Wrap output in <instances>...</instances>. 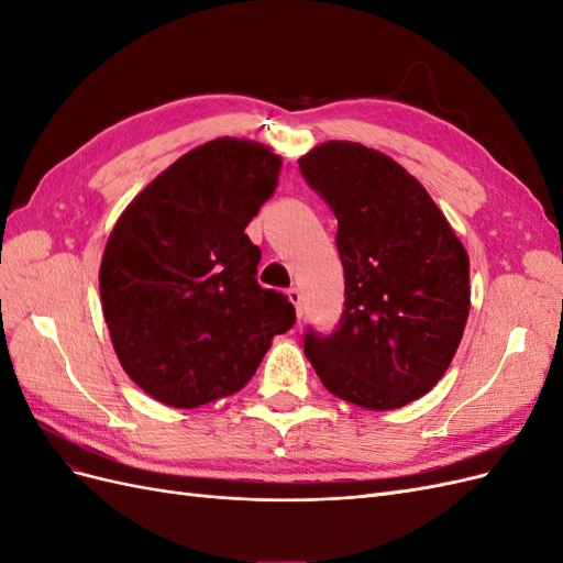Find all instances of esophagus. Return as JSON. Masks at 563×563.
I'll use <instances>...</instances> for the list:
<instances>
[{"label":"esophagus","instance_id":"34e87169","mask_svg":"<svg viewBox=\"0 0 563 563\" xmlns=\"http://www.w3.org/2000/svg\"><path fill=\"white\" fill-rule=\"evenodd\" d=\"M288 300H291V302L296 305V314H298V319H302V294H300V288H298V286H291V288H288Z\"/></svg>","mask_w":563,"mask_h":563}]
</instances>
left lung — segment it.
Returning <instances> with one entry per match:
<instances>
[{"instance_id": "1", "label": "left lung", "mask_w": 563, "mask_h": 563, "mask_svg": "<svg viewBox=\"0 0 563 563\" xmlns=\"http://www.w3.org/2000/svg\"><path fill=\"white\" fill-rule=\"evenodd\" d=\"M338 218L345 310L305 354L331 395L368 411L420 399L441 380L470 314V258L446 216L401 164L329 141L298 159Z\"/></svg>"}]
</instances>
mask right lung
Wrapping results in <instances>:
<instances>
[{"label":"right lung","mask_w":563,"mask_h":563,"mask_svg":"<svg viewBox=\"0 0 563 563\" xmlns=\"http://www.w3.org/2000/svg\"><path fill=\"white\" fill-rule=\"evenodd\" d=\"M279 172L267 145L225 135L176 159L114 223L100 302L119 364L152 399L234 395L296 323L288 298L255 279L261 249L244 232Z\"/></svg>","instance_id":"obj_1"}]
</instances>
